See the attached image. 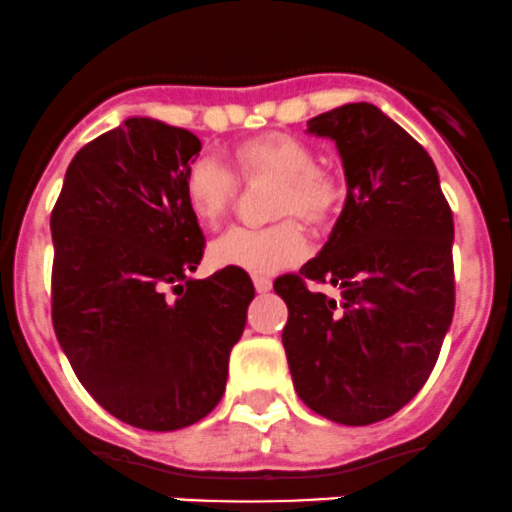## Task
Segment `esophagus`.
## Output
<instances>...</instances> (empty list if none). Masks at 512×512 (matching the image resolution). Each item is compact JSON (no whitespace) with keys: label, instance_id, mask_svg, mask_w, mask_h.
I'll use <instances>...</instances> for the list:
<instances>
[{"label":"esophagus","instance_id":"esophagus-1","mask_svg":"<svg viewBox=\"0 0 512 512\" xmlns=\"http://www.w3.org/2000/svg\"><path fill=\"white\" fill-rule=\"evenodd\" d=\"M254 286L258 293H268L273 288V283H271V278H266V276H254Z\"/></svg>","mask_w":512,"mask_h":512}]
</instances>
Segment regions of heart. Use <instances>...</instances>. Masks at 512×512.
I'll list each match as a JSON object with an SVG mask.
<instances>
[{
	"instance_id": "obj_1",
	"label": "heart",
	"mask_w": 512,
	"mask_h": 512,
	"mask_svg": "<svg viewBox=\"0 0 512 512\" xmlns=\"http://www.w3.org/2000/svg\"><path fill=\"white\" fill-rule=\"evenodd\" d=\"M236 175L246 182L276 179L271 199L273 217H286L263 229L234 226L221 234L209 249V261L217 268H239L249 273H273L293 266L308 251L303 226L288 213L313 226H325L342 202V182L333 170L315 165V150L291 133H268L241 140L231 150ZM234 172L219 160L202 155L184 172V204L197 224L214 229L234 204Z\"/></svg>"
}]
</instances>
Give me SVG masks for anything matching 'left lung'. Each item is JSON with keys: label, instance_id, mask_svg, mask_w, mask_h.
Wrapping results in <instances>:
<instances>
[{"label": "left lung", "instance_id": "1", "mask_svg": "<svg viewBox=\"0 0 512 512\" xmlns=\"http://www.w3.org/2000/svg\"><path fill=\"white\" fill-rule=\"evenodd\" d=\"M308 133L335 140L347 199L323 251L273 283L288 305L283 347L315 414L367 426L412 402L439 360L456 303L451 207L429 152L377 105L315 115Z\"/></svg>", "mask_w": 512, "mask_h": 512}]
</instances>
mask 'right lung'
I'll return each instance as SVG.
<instances>
[{"mask_svg":"<svg viewBox=\"0 0 512 512\" xmlns=\"http://www.w3.org/2000/svg\"><path fill=\"white\" fill-rule=\"evenodd\" d=\"M199 150L189 130L128 118L76 152L51 212L56 337L100 407L147 431L217 407L254 300L239 268L189 278L204 234L182 184Z\"/></svg>","mask_w":512,"mask_h":512,"instance_id":"add662e5","label":"right lung"}]
</instances>
